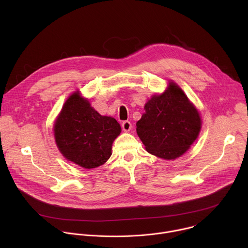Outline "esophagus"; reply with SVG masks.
Returning <instances> with one entry per match:
<instances>
[{
  "label": "esophagus",
  "instance_id": "obj_1",
  "mask_svg": "<svg viewBox=\"0 0 248 248\" xmlns=\"http://www.w3.org/2000/svg\"><path fill=\"white\" fill-rule=\"evenodd\" d=\"M122 127H123L124 131H129L131 129L132 125H131V123L129 121H124L122 124Z\"/></svg>",
  "mask_w": 248,
  "mask_h": 248
}]
</instances>
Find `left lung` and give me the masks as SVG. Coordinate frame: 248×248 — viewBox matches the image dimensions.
<instances>
[{"label":"left lung","mask_w":248,"mask_h":248,"mask_svg":"<svg viewBox=\"0 0 248 248\" xmlns=\"http://www.w3.org/2000/svg\"><path fill=\"white\" fill-rule=\"evenodd\" d=\"M144 110L136 123V132L146 150L159 158L171 160L182 156L201 129L199 113L173 82L166 92L153 96Z\"/></svg>","instance_id":"1"}]
</instances>
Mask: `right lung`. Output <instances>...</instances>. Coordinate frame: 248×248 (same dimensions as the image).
<instances>
[{"instance_id": "add662e5", "label": "right lung", "mask_w": 248, "mask_h": 248, "mask_svg": "<svg viewBox=\"0 0 248 248\" xmlns=\"http://www.w3.org/2000/svg\"><path fill=\"white\" fill-rule=\"evenodd\" d=\"M54 131L64 158L93 169L112 155V144L121 132V125L114 118L101 116L86 99L75 92L64 103Z\"/></svg>"}]
</instances>
